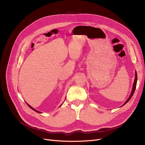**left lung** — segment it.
<instances>
[{
  "instance_id": "obj_1",
  "label": "left lung",
  "mask_w": 145,
  "mask_h": 145,
  "mask_svg": "<svg viewBox=\"0 0 145 145\" xmlns=\"http://www.w3.org/2000/svg\"><path fill=\"white\" fill-rule=\"evenodd\" d=\"M137 80H138V79H137V73H136V72H135V80H134V83H133V88H132V90L131 94L130 96H129V97L128 98V99L126 101V102H125V103L122 106L125 105L126 103H127L129 101H130L131 99L132 98V96H133V93H134V92H135V89H136V83H137Z\"/></svg>"
}]
</instances>
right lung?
<instances>
[{
	"instance_id": "1",
	"label": "right lung",
	"mask_w": 145,
	"mask_h": 145,
	"mask_svg": "<svg viewBox=\"0 0 145 145\" xmlns=\"http://www.w3.org/2000/svg\"><path fill=\"white\" fill-rule=\"evenodd\" d=\"M27 105H28V106H29V108H31V109H33V110H35V112H37V113H42V112H39V111H37V110H36V109H34V108H32V106H30V105H29V104H27Z\"/></svg>"
}]
</instances>
